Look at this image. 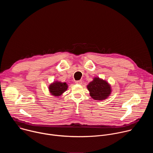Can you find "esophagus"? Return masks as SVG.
Masks as SVG:
<instances>
[{
  "instance_id": "esophagus-1",
  "label": "esophagus",
  "mask_w": 153,
  "mask_h": 153,
  "mask_svg": "<svg viewBox=\"0 0 153 153\" xmlns=\"http://www.w3.org/2000/svg\"><path fill=\"white\" fill-rule=\"evenodd\" d=\"M75 83H76V84L82 85V80H77V81H76V82H75Z\"/></svg>"
}]
</instances>
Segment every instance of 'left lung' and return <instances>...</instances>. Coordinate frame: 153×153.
<instances>
[{
	"mask_svg": "<svg viewBox=\"0 0 153 153\" xmlns=\"http://www.w3.org/2000/svg\"><path fill=\"white\" fill-rule=\"evenodd\" d=\"M91 97L99 100L106 99L111 92V86L106 81L99 77H95L93 80L87 85Z\"/></svg>",
	"mask_w": 153,
	"mask_h": 153,
	"instance_id": "obj_1",
	"label": "left lung"
}]
</instances>
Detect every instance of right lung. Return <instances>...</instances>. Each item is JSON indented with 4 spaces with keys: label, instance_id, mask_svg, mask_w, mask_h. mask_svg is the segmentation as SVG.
<instances>
[{
    "label": "right lung",
    "instance_id": "right-lung-1",
    "mask_svg": "<svg viewBox=\"0 0 153 153\" xmlns=\"http://www.w3.org/2000/svg\"><path fill=\"white\" fill-rule=\"evenodd\" d=\"M68 88V85L66 82L56 81L49 86V91L51 95L54 96H60Z\"/></svg>",
    "mask_w": 153,
    "mask_h": 153
}]
</instances>
